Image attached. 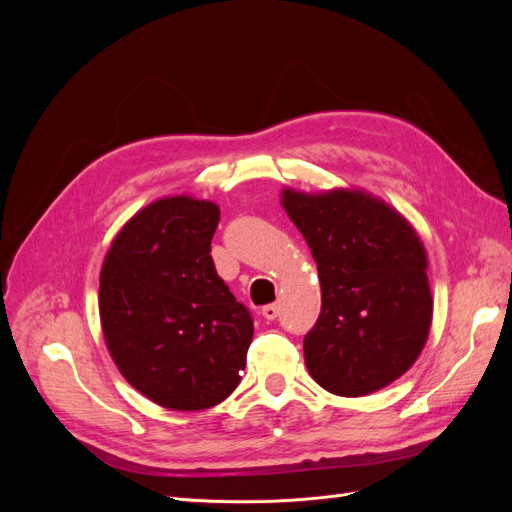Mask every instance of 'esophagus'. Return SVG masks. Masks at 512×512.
I'll use <instances>...</instances> for the list:
<instances>
[{
    "label": "esophagus",
    "mask_w": 512,
    "mask_h": 512,
    "mask_svg": "<svg viewBox=\"0 0 512 512\" xmlns=\"http://www.w3.org/2000/svg\"><path fill=\"white\" fill-rule=\"evenodd\" d=\"M262 316H265L267 320H275L277 316H280V305H277V303L265 305V307H262Z\"/></svg>",
    "instance_id": "esophagus-1"
}]
</instances>
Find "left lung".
Wrapping results in <instances>:
<instances>
[{
  "mask_svg": "<svg viewBox=\"0 0 512 512\" xmlns=\"http://www.w3.org/2000/svg\"><path fill=\"white\" fill-rule=\"evenodd\" d=\"M284 209L318 265L320 316L303 339L312 378L361 397L399 378L431 324L427 256L397 211L363 192L284 190Z\"/></svg>",
  "mask_w": 512,
  "mask_h": 512,
  "instance_id": "left-lung-1",
  "label": "left lung"
}]
</instances>
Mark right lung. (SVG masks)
Returning a JSON list of instances; mask_svg holds the SVG:
<instances>
[{
	"label": "right lung",
	"mask_w": 512,
	"mask_h": 512,
	"mask_svg": "<svg viewBox=\"0 0 512 512\" xmlns=\"http://www.w3.org/2000/svg\"><path fill=\"white\" fill-rule=\"evenodd\" d=\"M220 209L162 198L121 228L100 275L106 346L134 389L170 410L220 404L241 380L250 309L215 271Z\"/></svg>",
	"instance_id": "1"
}]
</instances>
